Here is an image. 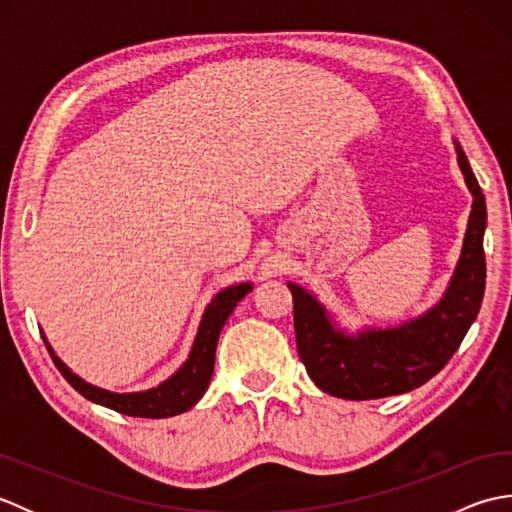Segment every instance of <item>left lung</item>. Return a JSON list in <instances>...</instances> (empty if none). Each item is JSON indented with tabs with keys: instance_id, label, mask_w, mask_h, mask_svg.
Instances as JSON below:
<instances>
[{
	"instance_id": "obj_1",
	"label": "left lung",
	"mask_w": 512,
	"mask_h": 512,
	"mask_svg": "<svg viewBox=\"0 0 512 512\" xmlns=\"http://www.w3.org/2000/svg\"><path fill=\"white\" fill-rule=\"evenodd\" d=\"M458 165L473 195L462 253L447 290L418 317L387 328H341L314 292L288 281L297 350L321 391L345 400L407 394L427 383L458 350L482 306L486 286V200L458 140Z\"/></svg>"
}]
</instances>
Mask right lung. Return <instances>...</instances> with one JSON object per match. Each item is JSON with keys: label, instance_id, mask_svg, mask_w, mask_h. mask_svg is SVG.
Masks as SVG:
<instances>
[{"label": "right lung", "instance_id": "obj_1", "mask_svg": "<svg viewBox=\"0 0 512 512\" xmlns=\"http://www.w3.org/2000/svg\"><path fill=\"white\" fill-rule=\"evenodd\" d=\"M250 290H253V284H250V281H242V284L228 286L217 292L202 314L200 328H198V334H195V341L191 345L187 361H184L167 380H162L160 385L145 391H127V394H118V391L101 389L88 383V380L76 376L72 369L65 365L57 354H54L46 334L41 336H43V343L48 347L54 365H57L63 378L68 380V383L79 391L83 398H88L96 402V405H103L107 409H114L118 413H125V416L171 418V416H178V413L189 411L195 402L204 396V391L209 389L213 367H215L217 339H220V332L224 328L226 319L231 317L237 303L242 301Z\"/></svg>", "mask_w": 512, "mask_h": 512}]
</instances>
